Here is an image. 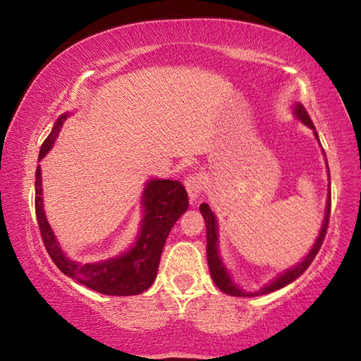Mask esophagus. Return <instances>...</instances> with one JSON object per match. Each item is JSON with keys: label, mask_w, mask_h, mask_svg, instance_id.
I'll return each instance as SVG.
<instances>
[{"label": "esophagus", "mask_w": 361, "mask_h": 361, "mask_svg": "<svg viewBox=\"0 0 361 361\" xmlns=\"http://www.w3.org/2000/svg\"><path fill=\"white\" fill-rule=\"evenodd\" d=\"M185 183H186V191L189 194V199L194 202V200L199 199L200 191H202V185H204L202 176H200L199 173H192L188 176Z\"/></svg>", "instance_id": "obj_1"}]
</instances>
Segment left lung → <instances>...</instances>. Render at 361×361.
<instances>
[{"instance_id":"obj_1","label":"left lung","mask_w":361,"mask_h":361,"mask_svg":"<svg viewBox=\"0 0 361 361\" xmlns=\"http://www.w3.org/2000/svg\"><path fill=\"white\" fill-rule=\"evenodd\" d=\"M293 114L296 116L298 121H301L305 127H309V129L314 132L317 142L320 143L319 133H317V130H315L314 122L310 121L307 111H305V108L301 105V103L296 102L295 105H293ZM323 156H325V151H323ZM325 162H326V157H325ZM326 170H328V162H326ZM328 173H329V170H328ZM329 210H331V186H329V183H328L325 216H323L320 232H319V235H317L314 245L310 247L309 253L305 255L301 261L296 262L295 266L285 269V271L280 272L277 277H274L271 282L262 285L259 290L247 291L235 282L234 277H232L231 271L228 267H226L221 255H219V224H218V219L215 216V213L212 212L209 204H205V202L200 204V213H202L204 221H205V228H207V261H209L212 280L215 282V285L218 286L219 290L226 293V295L239 296V298H253V296L267 295V293L277 291L280 288H283V286L290 285L293 280H296L305 271V269L310 266V262L314 261L317 253H319V250H320L322 243H323V239H325L326 228H328V223H329Z\"/></svg>"}]
</instances>
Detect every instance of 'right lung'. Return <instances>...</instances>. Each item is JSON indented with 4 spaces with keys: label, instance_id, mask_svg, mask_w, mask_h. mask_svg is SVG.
<instances>
[{
    "label": "right lung",
    "instance_id": "obj_1",
    "mask_svg": "<svg viewBox=\"0 0 361 361\" xmlns=\"http://www.w3.org/2000/svg\"><path fill=\"white\" fill-rule=\"evenodd\" d=\"M68 116H71V113L66 111L56 121L51 133L41 146L38 161L52 149ZM35 178V209L42 242L49 256L65 276L108 296H133L149 288L156 280L159 261H161L170 231L189 207L188 192L180 181L162 178L146 180L142 199H140L142 221H140L137 237L132 245L126 252L108 259L79 262L65 253L56 237V232L47 221L44 200H42L39 166L36 169Z\"/></svg>",
    "mask_w": 361,
    "mask_h": 361
}]
</instances>
